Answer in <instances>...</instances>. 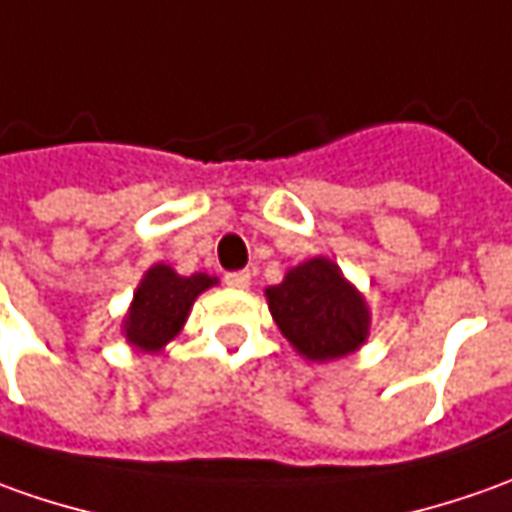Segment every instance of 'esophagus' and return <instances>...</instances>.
Segmentation results:
<instances>
[{
	"instance_id": "obj_1",
	"label": "esophagus",
	"mask_w": 512,
	"mask_h": 512,
	"mask_svg": "<svg viewBox=\"0 0 512 512\" xmlns=\"http://www.w3.org/2000/svg\"><path fill=\"white\" fill-rule=\"evenodd\" d=\"M224 280H227L229 288H249V283H252V274H249V271H229Z\"/></svg>"
}]
</instances>
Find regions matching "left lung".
I'll list each match as a JSON object with an SVG mask.
<instances>
[{
    "label": "left lung",
    "instance_id": "8db88e82",
    "mask_svg": "<svg viewBox=\"0 0 512 512\" xmlns=\"http://www.w3.org/2000/svg\"><path fill=\"white\" fill-rule=\"evenodd\" d=\"M269 311L291 347L308 361H333L358 350L370 336V308L342 269L311 257L266 288Z\"/></svg>",
    "mask_w": 512,
    "mask_h": 512
}]
</instances>
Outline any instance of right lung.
I'll return each mask as SVG.
<instances>
[{
	"instance_id": "right-lung-1",
	"label": "right lung",
	"mask_w": 512,
	"mask_h": 512,
	"mask_svg": "<svg viewBox=\"0 0 512 512\" xmlns=\"http://www.w3.org/2000/svg\"><path fill=\"white\" fill-rule=\"evenodd\" d=\"M215 283L218 280L210 274L182 277L165 263L151 266L137 285L134 302L125 314V342L142 353H159L170 339L179 336L198 294Z\"/></svg>"
}]
</instances>
